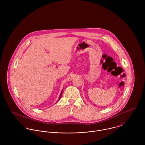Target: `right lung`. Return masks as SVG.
I'll return each mask as SVG.
<instances>
[{
	"label": "right lung",
	"mask_w": 145,
	"mask_h": 145,
	"mask_svg": "<svg viewBox=\"0 0 145 145\" xmlns=\"http://www.w3.org/2000/svg\"><path fill=\"white\" fill-rule=\"evenodd\" d=\"M62 91H63V89H62V91H61V94H60V97H59V100H60V98H61V95H62ZM59 100H58V101H59Z\"/></svg>",
	"instance_id": "1"
}]
</instances>
